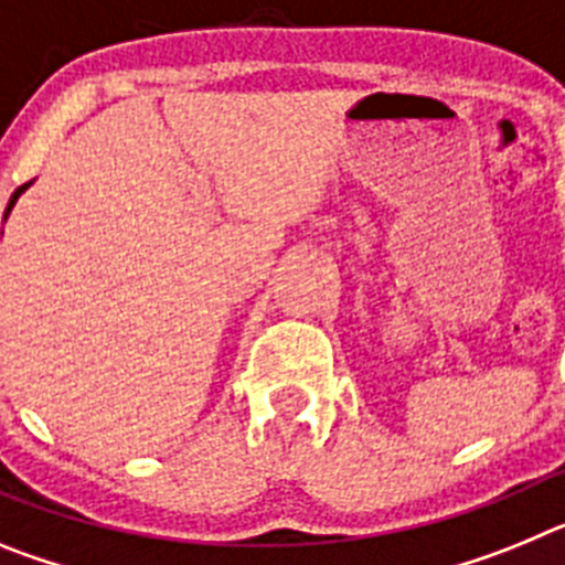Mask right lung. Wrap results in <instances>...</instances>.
I'll list each match as a JSON object with an SVG mask.
<instances>
[{
	"instance_id": "right-lung-1",
	"label": "right lung",
	"mask_w": 565,
	"mask_h": 565,
	"mask_svg": "<svg viewBox=\"0 0 565 565\" xmlns=\"http://www.w3.org/2000/svg\"><path fill=\"white\" fill-rule=\"evenodd\" d=\"M28 186H33V181H30V183H24V186H19V189H17V192L10 194V201H8V209H4V217H2V221H8V214H10V212H13V206H17V201H19V198H22V192H28Z\"/></svg>"
}]
</instances>
